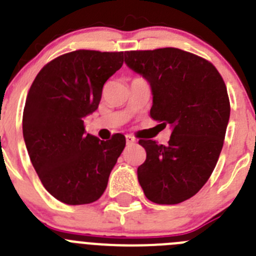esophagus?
Listing matches in <instances>:
<instances>
[{"instance_id":"obj_1","label":"esophagus","mask_w":256,"mask_h":256,"mask_svg":"<svg viewBox=\"0 0 256 256\" xmlns=\"http://www.w3.org/2000/svg\"><path fill=\"white\" fill-rule=\"evenodd\" d=\"M126 144H136V138H134V137H133V136H130V134H126Z\"/></svg>"}]
</instances>
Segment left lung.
Instances as JSON below:
<instances>
[{"instance_id":"8db88e82","label":"left lung","mask_w":256,"mask_h":256,"mask_svg":"<svg viewBox=\"0 0 256 256\" xmlns=\"http://www.w3.org/2000/svg\"><path fill=\"white\" fill-rule=\"evenodd\" d=\"M124 61L150 83L151 118L173 128L166 146L138 141V182L155 204H180L202 188L220 155L230 112L224 80L210 61L174 47L126 51Z\"/></svg>"}]
</instances>
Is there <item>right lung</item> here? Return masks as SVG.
<instances>
[{"mask_svg":"<svg viewBox=\"0 0 256 256\" xmlns=\"http://www.w3.org/2000/svg\"><path fill=\"white\" fill-rule=\"evenodd\" d=\"M123 61V52H68L47 62L32 83L22 136L44 187L64 204L98 200L126 148L123 134L101 141L86 133L83 122L98 108L104 84Z\"/></svg>","mask_w":256,"mask_h":256,"instance_id":"obj_1","label":"right lung"}]
</instances>
